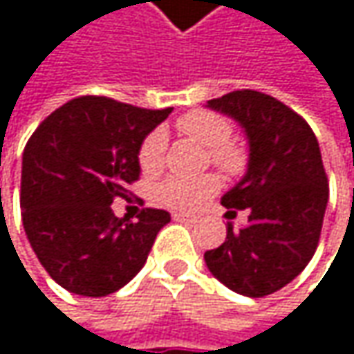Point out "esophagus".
Returning a JSON list of instances; mask_svg holds the SVG:
<instances>
[{
  "label": "esophagus",
  "instance_id": "1",
  "mask_svg": "<svg viewBox=\"0 0 354 354\" xmlns=\"http://www.w3.org/2000/svg\"><path fill=\"white\" fill-rule=\"evenodd\" d=\"M174 221H180V223H194L196 217H192V215H182V213H174Z\"/></svg>",
  "mask_w": 354,
  "mask_h": 354
}]
</instances>
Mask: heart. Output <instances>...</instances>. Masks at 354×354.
<instances>
[{"instance_id": "b5f03b06", "label": "heart", "mask_w": 354, "mask_h": 354, "mask_svg": "<svg viewBox=\"0 0 354 354\" xmlns=\"http://www.w3.org/2000/svg\"><path fill=\"white\" fill-rule=\"evenodd\" d=\"M180 133L196 139L205 147H209V156L215 166L230 174H238L246 166V153L238 145L230 143L234 135V124L211 110H192L178 118ZM164 153H166V133L162 129L151 131L141 147H139V166L145 174H156L164 166ZM219 190V180L213 174L205 176H170L166 178L158 190L156 196L162 205L176 209V211H196L209 196H213Z\"/></svg>"}]
</instances>
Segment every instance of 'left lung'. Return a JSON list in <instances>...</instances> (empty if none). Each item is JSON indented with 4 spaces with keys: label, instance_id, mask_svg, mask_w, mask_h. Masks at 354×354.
I'll list each match as a JSON object with an SVG mask.
<instances>
[{
    "label": "left lung",
    "instance_id": "left-lung-1",
    "mask_svg": "<svg viewBox=\"0 0 354 354\" xmlns=\"http://www.w3.org/2000/svg\"><path fill=\"white\" fill-rule=\"evenodd\" d=\"M207 108L234 118L246 133L248 168L221 205L225 217L248 211V225L205 252L211 274L227 289L264 297L289 285L318 248L328 205V178L310 124L272 96L230 92Z\"/></svg>",
    "mask_w": 354,
    "mask_h": 354
}]
</instances>
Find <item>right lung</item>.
<instances>
[{
	"mask_svg": "<svg viewBox=\"0 0 354 354\" xmlns=\"http://www.w3.org/2000/svg\"><path fill=\"white\" fill-rule=\"evenodd\" d=\"M172 108L147 110L106 96H82L48 114L22 156V223L36 258L69 293L104 297L145 264L170 221L143 209L116 217L114 198L141 174L139 147Z\"/></svg>",
	"mask_w": 354,
	"mask_h": 354,
	"instance_id": "right-lung-1",
	"label": "right lung"
}]
</instances>
